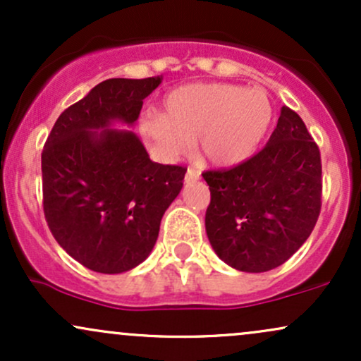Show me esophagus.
Wrapping results in <instances>:
<instances>
[{"instance_id":"obj_1","label":"esophagus","mask_w":361,"mask_h":361,"mask_svg":"<svg viewBox=\"0 0 361 361\" xmlns=\"http://www.w3.org/2000/svg\"><path fill=\"white\" fill-rule=\"evenodd\" d=\"M198 178H200V173H198L197 169H195V168L186 169V175H185L186 183H193V181H197Z\"/></svg>"}]
</instances>
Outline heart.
Returning a JSON list of instances; mask_svg holds the SVG:
<instances>
[{
    "instance_id": "b5f03b06",
    "label": "heart",
    "mask_w": 361,
    "mask_h": 361,
    "mask_svg": "<svg viewBox=\"0 0 361 361\" xmlns=\"http://www.w3.org/2000/svg\"><path fill=\"white\" fill-rule=\"evenodd\" d=\"M273 118L268 93L227 82H198L173 90L164 114L149 111L140 132L159 156L173 159L198 140V151L214 166H235L250 157Z\"/></svg>"
}]
</instances>
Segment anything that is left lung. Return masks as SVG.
Instances as JSON below:
<instances>
[{
    "label": "left lung",
    "mask_w": 361,
    "mask_h": 361,
    "mask_svg": "<svg viewBox=\"0 0 361 361\" xmlns=\"http://www.w3.org/2000/svg\"><path fill=\"white\" fill-rule=\"evenodd\" d=\"M321 152L302 118L281 106L268 144L229 169L205 171V229L215 255L239 271L280 267L307 241L321 212Z\"/></svg>",
    "instance_id": "1"
}]
</instances>
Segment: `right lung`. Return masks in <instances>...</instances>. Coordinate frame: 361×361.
Masks as SVG:
<instances>
[{
    "label": "right lung",
    "mask_w": 361,
    "mask_h": 361,
    "mask_svg": "<svg viewBox=\"0 0 361 361\" xmlns=\"http://www.w3.org/2000/svg\"><path fill=\"white\" fill-rule=\"evenodd\" d=\"M161 78H111L66 109L42 151L44 215L61 247L82 267L122 273L147 258L186 168L159 164L132 130Z\"/></svg>",
    "instance_id": "obj_1"
}]
</instances>
